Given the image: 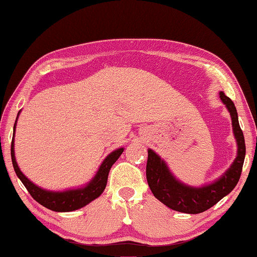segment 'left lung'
Wrapping results in <instances>:
<instances>
[{
	"mask_svg": "<svg viewBox=\"0 0 257 257\" xmlns=\"http://www.w3.org/2000/svg\"><path fill=\"white\" fill-rule=\"evenodd\" d=\"M220 98L229 111L233 131L237 143V157L222 177L202 187H191L174 178L166 163L152 150H149L146 164V179L156 198L168 208L187 214H199L209 209L233 191L240 180L245 157L243 132L238 124L236 107L233 100L221 92Z\"/></svg>",
	"mask_w": 257,
	"mask_h": 257,
	"instance_id": "1",
	"label": "left lung"
}]
</instances>
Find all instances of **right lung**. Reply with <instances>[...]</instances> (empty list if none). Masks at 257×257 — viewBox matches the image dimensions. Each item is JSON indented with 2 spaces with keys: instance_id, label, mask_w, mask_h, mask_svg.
Wrapping results in <instances>:
<instances>
[{
  "instance_id": "1",
  "label": "right lung",
  "mask_w": 257,
  "mask_h": 257,
  "mask_svg": "<svg viewBox=\"0 0 257 257\" xmlns=\"http://www.w3.org/2000/svg\"><path fill=\"white\" fill-rule=\"evenodd\" d=\"M20 114V112H19ZM17 114V117H19ZM17 118L14 125V133H13V142H12V161L14 170L17 177L20 178V180L22 181V184L26 186L28 192L30 193V195L36 200L38 203H41L42 206H44L45 208L54 210V212H72V210L79 209L82 207L86 206L87 203L93 201L94 199H97L101 193L104 192L105 187L107 184V177L108 172H110L112 165L118 160V158L120 157L124 149H118L111 152L108 156L105 158L103 163L98 168L97 173L92 178L89 184L86 186L76 189H68V191L63 192H52L47 191L38 187L35 184H33L22 172H21L19 165L16 163L15 158V151H14V137H15V127H16Z\"/></svg>"
}]
</instances>
